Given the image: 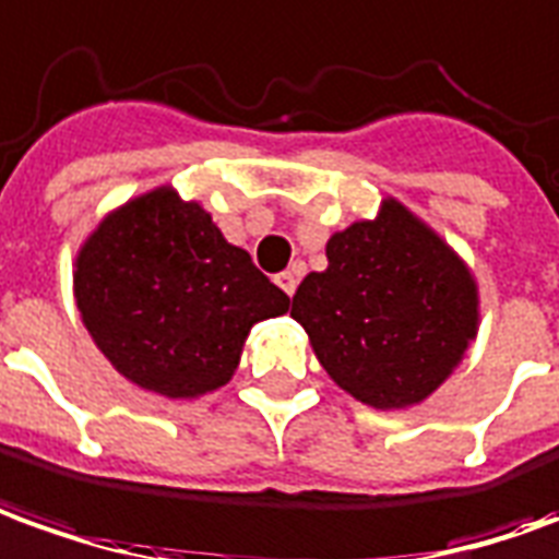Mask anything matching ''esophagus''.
I'll return each instance as SVG.
<instances>
[{"mask_svg": "<svg viewBox=\"0 0 559 559\" xmlns=\"http://www.w3.org/2000/svg\"><path fill=\"white\" fill-rule=\"evenodd\" d=\"M298 280H301L298 271H283L280 276H276V286L283 288L288 298H292V295H295V288H298Z\"/></svg>", "mask_w": 559, "mask_h": 559, "instance_id": "esophagus-1", "label": "esophagus"}]
</instances>
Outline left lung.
Returning a JSON list of instances; mask_svg holds the SVG:
<instances>
[{"mask_svg": "<svg viewBox=\"0 0 559 559\" xmlns=\"http://www.w3.org/2000/svg\"><path fill=\"white\" fill-rule=\"evenodd\" d=\"M329 267L292 298L319 365L356 402L377 411L423 404L478 337V280L441 234L402 200L334 230Z\"/></svg>", "mask_w": 559, "mask_h": 559, "instance_id": "8db88e82", "label": "left lung"}]
</instances>
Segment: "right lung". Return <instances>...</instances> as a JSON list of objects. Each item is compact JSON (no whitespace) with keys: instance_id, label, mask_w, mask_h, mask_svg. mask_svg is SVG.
<instances>
[{"instance_id":"add662e5","label":"right lung","mask_w":559,"mask_h":559,"mask_svg":"<svg viewBox=\"0 0 559 559\" xmlns=\"http://www.w3.org/2000/svg\"><path fill=\"white\" fill-rule=\"evenodd\" d=\"M72 292L111 368L164 399L222 390L252 325L283 317L292 304L173 185L103 215L79 246Z\"/></svg>"}]
</instances>
